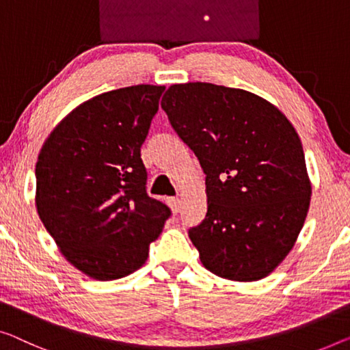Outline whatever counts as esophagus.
Here are the masks:
<instances>
[{
    "label": "esophagus",
    "instance_id": "obj_1",
    "mask_svg": "<svg viewBox=\"0 0 350 350\" xmlns=\"http://www.w3.org/2000/svg\"><path fill=\"white\" fill-rule=\"evenodd\" d=\"M168 204L171 207L173 213H179L180 212V201L179 198H168Z\"/></svg>",
    "mask_w": 350,
    "mask_h": 350
}]
</instances>
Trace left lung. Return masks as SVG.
I'll return each instance as SVG.
<instances>
[{
    "mask_svg": "<svg viewBox=\"0 0 350 350\" xmlns=\"http://www.w3.org/2000/svg\"><path fill=\"white\" fill-rule=\"evenodd\" d=\"M161 108L206 174V218L189 229L202 265L234 281L267 276L294 247L310 207L295 129L256 94L212 83L170 86Z\"/></svg>",
    "mask_w": 350,
    "mask_h": 350,
    "instance_id": "obj_1",
    "label": "left lung"
}]
</instances>
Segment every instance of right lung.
<instances>
[{"label":"right lung","mask_w":350,"mask_h":350,"mask_svg":"<svg viewBox=\"0 0 350 350\" xmlns=\"http://www.w3.org/2000/svg\"><path fill=\"white\" fill-rule=\"evenodd\" d=\"M165 86L121 88L77 107L36 163V206L61 253L96 280L127 276L148 259L171 208L146 191L142 146Z\"/></svg>","instance_id":"right-lung-1"}]
</instances>
